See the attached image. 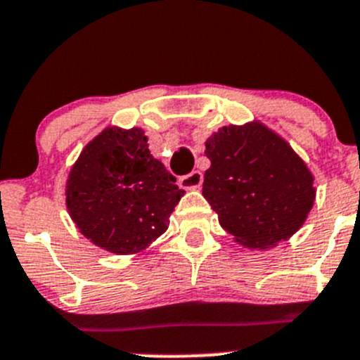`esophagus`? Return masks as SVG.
Listing matches in <instances>:
<instances>
[{
    "instance_id": "esophagus-1",
    "label": "esophagus",
    "mask_w": 360,
    "mask_h": 360,
    "mask_svg": "<svg viewBox=\"0 0 360 360\" xmlns=\"http://www.w3.org/2000/svg\"><path fill=\"white\" fill-rule=\"evenodd\" d=\"M203 183V176L200 170H193V172L186 174V176L181 177V186L184 190H198Z\"/></svg>"
}]
</instances>
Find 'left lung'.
<instances>
[{
	"instance_id": "obj_1",
	"label": "left lung",
	"mask_w": 360,
	"mask_h": 360,
	"mask_svg": "<svg viewBox=\"0 0 360 360\" xmlns=\"http://www.w3.org/2000/svg\"><path fill=\"white\" fill-rule=\"evenodd\" d=\"M205 157L203 197L242 248H277L303 226L315 177L281 134L259 120L221 127L205 141Z\"/></svg>"
}]
</instances>
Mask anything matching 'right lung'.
<instances>
[{
    "label": "right lung",
    "mask_w": 360,
    "mask_h": 360,
    "mask_svg": "<svg viewBox=\"0 0 360 360\" xmlns=\"http://www.w3.org/2000/svg\"><path fill=\"white\" fill-rule=\"evenodd\" d=\"M139 127L110 125L86 143L66 181V207L79 233L108 252H143L169 228L184 195L148 150Z\"/></svg>",
    "instance_id": "obj_1"
}]
</instances>
